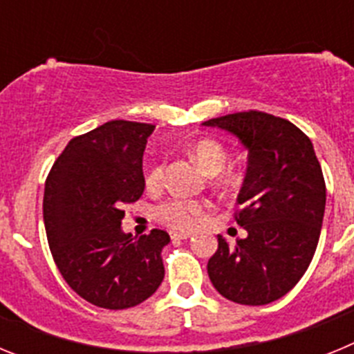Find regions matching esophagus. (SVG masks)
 Wrapping results in <instances>:
<instances>
[{"label":"esophagus","instance_id":"34e87169","mask_svg":"<svg viewBox=\"0 0 354 354\" xmlns=\"http://www.w3.org/2000/svg\"><path fill=\"white\" fill-rule=\"evenodd\" d=\"M170 237L171 239H187V237H192V232H177V230H171Z\"/></svg>","mask_w":354,"mask_h":354}]
</instances>
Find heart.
<instances>
[{"label":"heart","mask_w":354,"mask_h":354,"mask_svg":"<svg viewBox=\"0 0 354 354\" xmlns=\"http://www.w3.org/2000/svg\"><path fill=\"white\" fill-rule=\"evenodd\" d=\"M192 152L200 167L211 175L223 170L225 162H227V150L220 143L214 142V140H200V142L193 145ZM162 175H165V167L162 165H156L154 168H150L145 177L147 186L158 187L162 183ZM218 183L223 184V186H230V184L236 183V175L223 174ZM209 204L207 202H202V200L170 198L156 207V218L171 228L192 230L202 220V216L205 214Z\"/></svg>","instance_id":"heart-1"}]
</instances>
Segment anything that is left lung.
Wrapping results in <instances>:
<instances>
[{"label":"left lung","instance_id":"left-lung-1","mask_svg":"<svg viewBox=\"0 0 354 354\" xmlns=\"http://www.w3.org/2000/svg\"><path fill=\"white\" fill-rule=\"evenodd\" d=\"M204 126L232 133L248 150L236 212L248 236L236 246L218 236L209 278L230 301L268 305L299 282L314 257L326 205L323 170L310 138L286 118L250 109Z\"/></svg>","mask_w":354,"mask_h":354}]
</instances>
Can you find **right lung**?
<instances>
[{"label":"right lung","instance_id":"right-lung-1","mask_svg":"<svg viewBox=\"0 0 354 354\" xmlns=\"http://www.w3.org/2000/svg\"><path fill=\"white\" fill-rule=\"evenodd\" d=\"M156 126L111 120L72 138L44 189V225L55 264L72 290L108 310L150 298L165 278V230L122 232L124 207L145 189L143 150Z\"/></svg>","mask_w":354,"mask_h":354}]
</instances>
